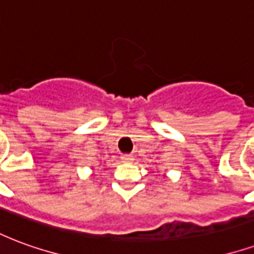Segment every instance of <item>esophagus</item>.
I'll list each match as a JSON object with an SVG mask.
<instances>
[{
    "mask_svg": "<svg viewBox=\"0 0 254 254\" xmlns=\"http://www.w3.org/2000/svg\"><path fill=\"white\" fill-rule=\"evenodd\" d=\"M133 155H129V154H125V155H122L121 156V160L122 162H133Z\"/></svg>",
    "mask_w": 254,
    "mask_h": 254,
    "instance_id": "34e87169",
    "label": "esophagus"
}]
</instances>
